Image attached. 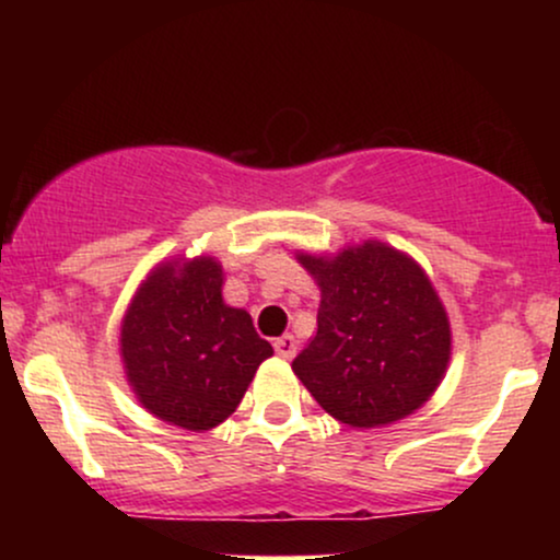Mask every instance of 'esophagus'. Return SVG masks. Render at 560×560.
Wrapping results in <instances>:
<instances>
[{
  "instance_id": "1",
  "label": "esophagus",
  "mask_w": 560,
  "mask_h": 560,
  "mask_svg": "<svg viewBox=\"0 0 560 560\" xmlns=\"http://www.w3.org/2000/svg\"><path fill=\"white\" fill-rule=\"evenodd\" d=\"M273 350H276V355L284 358V361H292V358L298 355V339H294L292 334H284V337L276 339Z\"/></svg>"
}]
</instances>
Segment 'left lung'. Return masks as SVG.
I'll list each match as a JSON object with an SVG mask.
<instances>
[{
  "mask_svg": "<svg viewBox=\"0 0 560 560\" xmlns=\"http://www.w3.org/2000/svg\"><path fill=\"white\" fill-rule=\"evenodd\" d=\"M298 262L320 289L316 337L292 361L305 389L352 429L416 413L445 378L453 350L427 271L378 240L337 255L298 253Z\"/></svg>",
  "mask_w": 560,
  "mask_h": 560,
  "instance_id": "8db88e82",
  "label": "left lung"
}]
</instances>
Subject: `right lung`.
<instances>
[{
	"instance_id": "obj_1",
	"label": "right lung",
	"mask_w": 560,
	"mask_h": 560,
	"mask_svg": "<svg viewBox=\"0 0 560 560\" xmlns=\"http://www.w3.org/2000/svg\"><path fill=\"white\" fill-rule=\"evenodd\" d=\"M271 355L249 313L223 302L213 255L158 262L120 320L128 387L155 419L189 432L226 421Z\"/></svg>"
}]
</instances>
